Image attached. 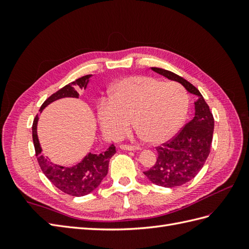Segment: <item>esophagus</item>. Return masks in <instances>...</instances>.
Masks as SVG:
<instances>
[{
	"mask_svg": "<svg viewBox=\"0 0 249 249\" xmlns=\"http://www.w3.org/2000/svg\"><path fill=\"white\" fill-rule=\"evenodd\" d=\"M121 150L124 151H136V150H140V147L138 146H134V145H129V144H121L120 145Z\"/></svg>",
	"mask_w": 249,
	"mask_h": 249,
	"instance_id": "obj_1",
	"label": "esophagus"
}]
</instances>
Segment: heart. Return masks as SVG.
<instances>
[{
	"mask_svg": "<svg viewBox=\"0 0 249 249\" xmlns=\"http://www.w3.org/2000/svg\"><path fill=\"white\" fill-rule=\"evenodd\" d=\"M189 98L177 82H162L147 76L122 79L111 89L110 99L99 100L97 114L104 133L120 139L135 127L151 143H161L181 128Z\"/></svg>",
	"mask_w": 249,
	"mask_h": 249,
	"instance_id": "obj_1",
	"label": "heart"
}]
</instances>
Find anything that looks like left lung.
I'll list each match as a JSON object with an SVG mask.
<instances>
[{
	"mask_svg": "<svg viewBox=\"0 0 249 249\" xmlns=\"http://www.w3.org/2000/svg\"><path fill=\"white\" fill-rule=\"evenodd\" d=\"M152 71L181 83L190 94L198 96L194 119L170 141L156 147L158 157L155 165L143 172L152 183L172 188L189 182L202 169L212 145L214 118L199 89L192 83L162 68L152 67Z\"/></svg>",
	"mask_w": 249,
	"mask_h": 249,
	"instance_id": "left-lung-1",
	"label": "left lung"
}]
</instances>
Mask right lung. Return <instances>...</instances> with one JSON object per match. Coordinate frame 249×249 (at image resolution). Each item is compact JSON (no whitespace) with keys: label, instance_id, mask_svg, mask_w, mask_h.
<instances>
[{"label":"right lung","instance_id":"add662e5","mask_svg":"<svg viewBox=\"0 0 249 249\" xmlns=\"http://www.w3.org/2000/svg\"><path fill=\"white\" fill-rule=\"evenodd\" d=\"M92 75H87L77 80L67 84L59 91L52 94L49 98L45 100L41 105L40 112L47 106L55 102L57 99L65 97L78 98L79 89H86ZM38 115L35 116L33 126H32V136H33V143L35 147V153L37 160H38L41 171L44 172L47 178L54 185L56 188L62 190L67 195L81 197L86 196L93 190L96 189L102 183L104 178L108 173V166L110 158L115 154V146L111 144L107 150L100 154H92L88 153V155L77 165L71 167H64L49 161L41 154V146L37 136V123H38Z\"/></svg>","mask_w":249,"mask_h":249}]
</instances>
